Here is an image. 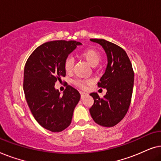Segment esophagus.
<instances>
[{"mask_svg": "<svg viewBox=\"0 0 161 161\" xmlns=\"http://www.w3.org/2000/svg\"><path fill=\"white\" fill-rule=\"evenodd\" d=\"M80 96H81V98L84 97L85 96L88 95L87 93H86V92H80Z\"/></svg>", "mask_w": 161, "mask_h": 161, "instance_id": "1", "label": "esophagus"}]
</instances>
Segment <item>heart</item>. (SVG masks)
Masks as SVG:
<instances>
[{"label": "heart", "instance_id": "b5f03b06", "mask_svg": "<svg viewBox=\"0 0 161 161\" xmlns=\"http://www.w3.org/2000/svg\"><path fill=\"white\" fill-rule=\"evenodd\" d=\"M80 56L83 57L90 65L92 67H95L100 63L101 60V55L97 50L93 48H89V49H86L80 53ZM74 65V61L71 57H67L65 59L64 63V67L65 71L69 73L72 71ZM91 81L89 80H83V79H75L73 80V83L75 84L78 86L82 88V89H85L86 87V85L89 83Z\"/></svg>", "mask_w": 161, "mask_h": 161}]
</instances>
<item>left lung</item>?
<instances>
[{"label": "left lung", "mask_w": 161, "mask_h": 161, "mask_svg": "<svg viewBox=\"0 0 161 161\" xmlns=\"http://www.w3.org/2000/svg\"><path fill=\"white\" fill-rule=\"evenodd\" d=\"M100 44L106 53L108 65L97 85L105 88L106 94L100 98L91 93L94 104L90 108L91 116L97 124L103 127L117 125L128 111L131 103L134 72L126 52L119 46L102 39H91Z\"/></svg>", "instance_id": "left-lung-1"}]
</instances>
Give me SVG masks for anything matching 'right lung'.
<instances>
[{
  "label": "right lung",
  "instance_id": "1",
  "mask_svg": "<svg viewBox=\"0 0 161 161\" xmlns=\"http://www.w3.org/2000/svg\"><path fill=\"white\" fill-rule=\"evenodd\" d=\"M80 45L76 41L47 42L36 47L25 63L23 90L26 101L36 122L50 131L61 132L69 127L80 100V93L71 86H67L62 95L54 87L55 83L66 75L65 59Z\"/></svg>",
  "mask_w": 161,
  "mask_h": 161
}]
</instances>
